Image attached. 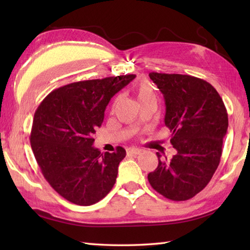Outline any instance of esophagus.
Listing matches in <instances>:
<instances>
[{
  "label": "esophagus",
  "mask_w": 250,
  "mask_h": 250,
  "mask_svg": "<svg viewBox=\"0 0 250 250\" xmlns=\"http://www.w3.org/2000/svg\"><path fill=\"white\" fill-rule=\"evenodd\" d=\"M126 152H128V155L136 156V155H140V153L142 152V150L141 149H137V148H129V149L126 150Z\"/></svg>",
  "instance_id": "1"
}]
</instances>
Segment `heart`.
Segmentation results:
<instances>
[{"mask_svg": "<svg viewBox=\"0 0 250 250\" xmlns=\"http://www.w3.org/2000/svg\"><path fill=\"white\" fill-rule=\"evenodd\" d=\"M133 92L137 101L142 104L149 100H156L157 94L155 89L152 88L151 84L147 82H141L137 83L133 87Z\"/></svg>", "mask_w": 250, "mask_h": 250, "instance_id": "obj_1", "label": "heart"}]
</instances>
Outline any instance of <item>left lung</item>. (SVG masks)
<instances>
[{"label":"left lung","mask_w":250,"mask_h":250,"mask_svg":"<svg viewBox=\"0 0 250 250\" xmlns=\"http://www.w3.org/2000/svg\"><path fill=\"white\" fill-rule=\"evenodd\" d=\"M149 77L166 101L164 122L177 153L163 160L157 152L158 167L148 174V180L168 200H189L206 187L219 166L229 125L226 106L204 79L156 72Z\"/></svg>","instance_id":"8db88e82"}]
</instances>
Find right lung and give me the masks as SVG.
<instances>
[{
  "mask_svg": "<svg viewBox=\"0 0 250 250\" xmlns=\"http://www.w3.org/2000/svg\"><path fill=\"white\" fill-rule=\"evenodd\" d=\"M134 74L72 83L51 91L37 107L30 142L36 162L61 196L74 204L97 203L114 187L125 150L92 147L110 99Z\"/></svg>",
  "mask_w": 250,
  "mask_h": 250,
  "instance_id": "right-lung-1",
  "label": "right lung"
}]
</instances>
